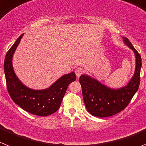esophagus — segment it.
<instances>
[{"mask_svg": "<svg viewBox=\"0 0 146 146\" xmlns=\"http://www.w3.org/2000/svg\"><path fill=\"white\" fill-rule=\"evenodd\" d=\"M75 73L77 77H80V76L82 75V74L84 73V69H82V68H77V69L75 70Z\"/></svg>", "mask_w": 146, "mask_h": 146, "instance_id": "34e87169", "label": "esophagus"}]
</instances>
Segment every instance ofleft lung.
<instances>
[{"label":"left lung","instance_id":"left-lung-1","mask_svg":"<svg viewBox=\"0 0 146 146\" xmlns=\"http://www.w3.org/2000/svg\"><path fill=\"white\" fill-rule=\"evenodd\" d=\"M122 38L124 42L134 51L136 58L135 74L126 86L111 89L88 75L82 74L80 77L85 105L88 111L94 117H111L124 110L139 88L141 57L129 40L125 37Z\"/></svg>","mask_w":146,"mask_h":146}]
</instances>
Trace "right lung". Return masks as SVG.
<instances>
[{"instance_id": "obj_1", "label": "right lung", "mask_w": 146, "mask_h": 146, "mask_svg": "<svg viewBox=\"0 0 146 146\" xmlns=\"http://www.w3.org/2000/svg\"><path fill=\"white\" fill-rule=\"evenodd\" d=\"M23 35L18 37L9 49L4 60V72L8 92L14 102L22 109L34 115L46 117L59 109L68 86L76 80L75 73L71 72L64 74L45 90H33L23 85L16 76L12 66L13 55Z\"/></svg>"}]
</instances>
